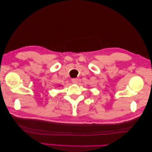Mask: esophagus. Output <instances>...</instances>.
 Here are the masks:
<instances>
[{"instance_id": "esophagus-1", "label": "esophagus", "mask_w": 152, "mask_h": 152, "mask_svg": "<svg viewBox=\"0 0 152 152\" xmlns=\"http://www.w3.org/2000/svg\"><path fill=\"white\" fill-rule=\"evenodd\" d=\"M72 82H73V83H74V84H77L78 83V79H77V78L73 79H72Z\"/></svg>"}]
</instances>
